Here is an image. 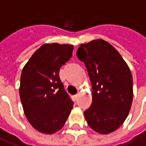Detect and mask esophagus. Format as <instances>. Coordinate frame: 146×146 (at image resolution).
I'll return each mask as SVG.
<instances>
[{"label":"esophagus","mask_w":146,"mask_h":146,"mask_svg":"<svg viewBox=\"0 0 146 146\" xmlns=\"http://www.w3.org/2000/svg\"><path fill=\"white\" fill-rule=\"evenodd\" d=\"M78 96H79V93H77V94L74 96V99H75V100H76V99H78Z\"/></svg>","instance_id":"esophagus-1"}]
</instances>
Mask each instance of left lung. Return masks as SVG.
Masks as SVG:
<instances>
[{
    "mask_svg": "<svg viewBox=\"0 0 146 146\" xmlns=\"http://www.w3.org/2000/svg\"><path fill=\"white\" fill-rule=\"evenodd\" d=\"M92 84V105L84 111L88 125L101 134L117 130L126 120L133 102V77L119 52L98 39L77 50Z\"/></svg>",
    "mask_w": 146,
    "mask_h": 146,
    "instance_id": "8db88e82",
    "label": "left lung"
}]
</instances>
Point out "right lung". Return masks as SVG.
Masks as SVG:
<instances>
[{
  "mask_svg": "<svg viewBox=\"0 0 146 146\" xmlns=\"http://www.w3.org/2000/svg\"><path fill=\"white\" fill-rule=\"evenodd\" d=\"M73 45L42 44L23 68L19 95L24 114L34 129L51 134L65 124L73 102L59 77L60 68L73 54Z\"/></svg>",
  "mask_w": 146,
  "mask_h": 146,
  "instance_id": "right-lung-1",
  "label": "right lung"
}]
</instances>
